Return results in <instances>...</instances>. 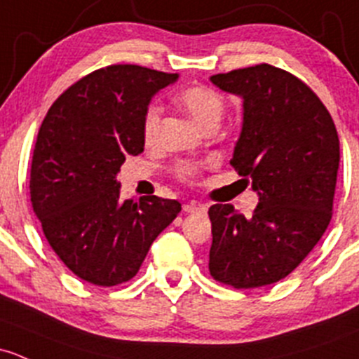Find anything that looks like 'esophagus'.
Instances as JSON below:
<instances>
[{
	"label": "esophagus",
	"mask_w": 359,
	"mask_h": 359,
	"mask_svg": "<svg viewBox=\"0 0 359 359\" xmlns=\"http://www.w3.org/2000/svg\"><path fill=\"white\" fill-rule=\"evenodd\" d=\"M182 208H184V211H186V213H206L208 206L201 205V203L191 201V203H186V205H184Z\"/></svg>",
	"instance_id": "34e87169"
}]
</instances>
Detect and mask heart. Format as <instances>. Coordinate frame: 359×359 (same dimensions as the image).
Returning a JSON list of instances; mask_svg holds the SVG:
<instances>
[{"label": "heart", "mask_w": 359, "mask_h": 359, "mask_svg": "<svg viewBox=\"0 0 359 359\" xmlns=\"http://www.w3.org/2000/svg\"><path fill=\"white\" fill-rule=\"evenodd\" d=\"M177 103L189 113L192 120L198 126H201L203 129L211 126V123L220 122L222 115L225 111V101L222 94H218L215 89L206 88V86H191V88L180 90L179 96H177ZM160 123L161 107L156 101H153L142 113L141 130L146 144L156 141L158 132H160ZM199 170H201V163L191 160H182L173 165L175 177H179L180 180H186V182H192L198 177Z\"/></svg>", "instance_id": "heart-1"}]
</instances>
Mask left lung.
<instances>
[{
  "label": "left lung",
  "instance_id": "1",
  "mask_svg": "<svg viewBox=\"0 0 359 359\" xmlns=\"http://www.w3.org/2000/svg\"><path fill=\"white\" fill-rule=\"evenodd\" d=\"M210 81L243 100L230 165L258 194L248 218L232 205L210 208V273L236 289L263 287L287 277L329 227L339 135L318 96L289 72L262 63Z\"/></svg>",
  "mask_w": 359,
  "mask_h": 359
}]
</instances>
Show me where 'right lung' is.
Returning <instances> with one entry per match:
<instances>
[{"instance_id":"1","label":"right lung","mask_w":359,"mask_h":359,"mask_svg":"<svg viewBox=\"0 0 359 359\" xmlns=\"http://www.w3.org/2000/svg\"><path fill=\"white\" fill-rule=\"evenodd\" d=\"M179 74L111 65L86 75L44 116L30 167V201L53 251L89 284L130 280L180 203L120 198L127 156L144 151L142 113Z\"/></svg>"}]
</instances>
